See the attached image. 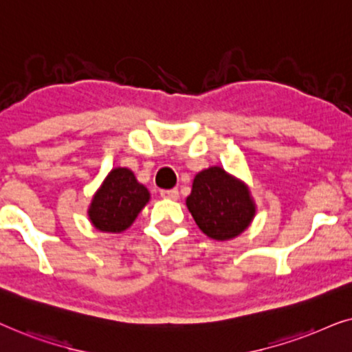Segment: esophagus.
<instances>
[{
    "label": "esophagus",
    "instance_id": "obj_1",
    "mask_svg": "<svg viewBox=\"0 0 352 352\" xmlns=\"http://www.w3.org/2000/svg\"><path fill=\"white\" fill-rule=\"evenodd\" d=\"M161 196L164 199H179V196H180V193H179V190L177 188H173V190H161Z\"/></svg>",
    "mask_w": 352,
    "mask_h": 352
}]
</instances>
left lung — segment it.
<instances>
[{
	"mask_svg": "<svg viewBox=\"0 0 352 352\" xmlns=\"http://www.w3.org/2000/svg\"><path fill=\"white\" fill-rule=\"evenodd\" d=\"M186 206L201 232L220 241L240 235L256 212L246 186L220 167L206 168L195 177Z\"/></svg>",
	"mask_w": 352,
	"mask_h": 352,
	"instance_id": "1",
	"label": "left lung"
}]
</instances>
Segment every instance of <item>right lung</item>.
Wrapping results in <instances>:
<instances>
[{
	"label": "right lung",
	"instance_id": "1",
	"mask_svg": "<svg viewBox=\"0 0 352 352\" xmlns=\"http://www.w3.org/2000/svg\"><path fill=\"white\" fill-rule=\"evenodd\" d=\"M149 201V191L129 168H114L91 201L88 215L101 232H122L137 219Z\"/></svg>",
	"mask_w": 352,
	"mask_h": 352
}]
</instances>
